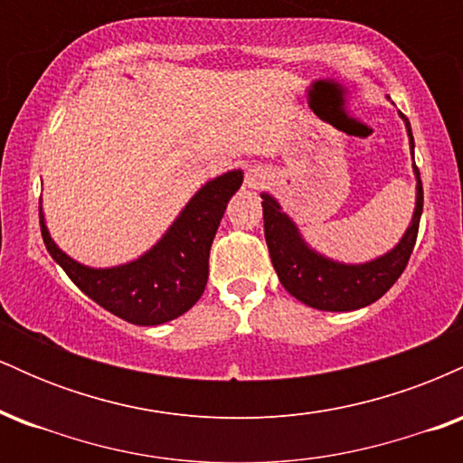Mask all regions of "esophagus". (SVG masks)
Returning <instances> with one entry per match:
<instances>
[{
	"label": "esophagus",
	"mask_w": 463,
	"mask_h": 463,
	"mask_svg": "<svg viewBox=\"0 0 463 463\" xmlns=\"http://www.w3.org/2000/svg\"><path fill=\"white\" fill-rule=\"evenodd\" d=\"M263 184H265V172H263V169H259V167L250 169L248 176H246V187L259 189V187H263Z\"/></svg>",
	"instance_id": "34e87169"
}]
</instances>
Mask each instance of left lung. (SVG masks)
Masks as SVG:
<instances>
[{"label": "left lung", "mask_w": 463, "mask_h": 463, "mask_svg": "<svg viewBox=\"0 0 463 463\" xmlns=\"http://www.w3.org/2000/svg\"><path fill=\"white\" fill-rule=\"evenodd\" d=\"M401 117L405 119L413 156L411 126L405 115L401 113ZM413 174H416V209H413L411 224L390 252L365 263H339L316 252L302 239L291 217L283 213L279 202L269 194H261L265 241H268L272 265L285 289L294 298L320 311H354L379 300L407 268L409 257L416 246L424 202L422 180H420L416 163H413Z\"/></svg>", "instance_id": "1"}]
</instances>
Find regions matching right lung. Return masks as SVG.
<instances>
[{"label":"right lung","mask_w":463,"mask_h":463,"mask_svg":"<svg viewBox=\"0 0 463 463\" xmlns=\"http://www.w3.org/2000/svg\"><path fill=\"white\" fill-rule=\"evenodd\" d=\"M241 183V169L209 180L146 254L115 268H89L62 252L47 231L43 206H39L41 235L52 259L89 298L121 320L156 326L187 313L204 294L211 243Z\"/></svg>","instance_id":"1"}]
</instances>
